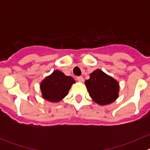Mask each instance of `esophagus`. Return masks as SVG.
Masks as SVG:
<instances>
[{
  "label": "esophagus",
  "mask_w": 150,
  "mask_h": 150,
  "mask_svg": "<svg viewBox=\"0 0 150 150\" xmlns=\"http://www.w3.org/2000/svg\"><path fill=\"white\" fill-rule=\"evenodd\" d=\"M76 79H77L79 82H80V83H83V82L84 81V79H83V76H77V77H76Z\"/></svg>",
  "instance_id": "esophagus-1"
}]
</instances>
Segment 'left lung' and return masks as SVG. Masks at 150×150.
Returning a JSON list of instances; mask_svg holds the SVG:
<instances>
[{"label":"left lung","instance_id":"8db88e82","mask_svg":"<svg viewBox=\"0 0 150 150\" xmlns=\"http://www.w3.org/2000/svg\"><path fill=\"white\" fill-rule=\"evenodd\" d=\"M85 85L90 97L99 105L111 104L119 97V83L99 69L90 74V78L85 81Z\"/></svg>","mask_w":150,"mask_h":150}]
</instances>
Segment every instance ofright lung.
<instances>
[{
    "label": "right lung",
    "instance_id": "add662e5",
    "mask_svg": "<svg viewBox=\"0 0 150 150\" xmlns=\"http://www.w3.org/2000/svg\"><path fill=\"white\" fill-rule=\"evenodd\" d=\"M74 83L75 80L71 76H66L62 71L56 70L40 83L42 98L50 102L60 101L67 96Z\"/></svg>",
    "mask_w": 150,
    "mask_h": 150
}]
</instances>
